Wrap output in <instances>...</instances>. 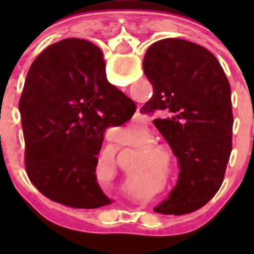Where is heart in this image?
<instances>
[{"mask_svg": "<svg viewBox=\"0 0 254 254\" xmlns=\"http://www.w3.org/2000/svg\"><path fill=\"white\" fill-rule=\"evenodd\" d=\"M150 154H161V151L159 149H152L151 151H150ZM146 164H147V161H146Z\"/></svg>", "mask_w": 254, "mask_h": 254, "instance_id": "obj_1", "label": "heart"}]
</instances>
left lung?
Returning <instances> with one entry per match:
<instances>
[{"mask_svg":"<svg viewBox=\"0 0 254 254\" xmlns=\"http://www.w3.org/2000/svg\"><path fill=\"white\" fill-rule=\"evenodd\" d=\"M143 72L154 95L140 109L178 158L179 179L160 214L193 212L216 194L225 176L233 137L232 91L223 67L196 43L168 38L149 47Z\"/></svg>","mask_w":254,"mask_h":254,"instance_id":"left-lung-1","label":"left lung"}]
</instances>
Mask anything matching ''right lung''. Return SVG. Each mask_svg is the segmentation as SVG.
Instances as JSON below:
<instances>
[{"mask_svg":"<svg viewBox=\"0 0 254 254\" xmlns=\"http://www.w3.org/2000/svg\"><path fill=\"white\" fill-rule=\"evenodd\" d=\"M25 168L40 193L61 205L98 208L111 203L95 169L111 126L132 118L136 105L105 78L95 44L68 38L31 64L19 103Z\"/></svg>","mask_w":254,"mask_h":254,"instance_id":"right-lung-1","label":"right lung"}]
</instances>
